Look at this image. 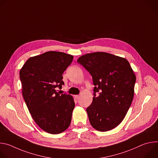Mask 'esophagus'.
I'll use <instances>...</instances> for the list:
<instances>
[{
  "label": "esophagus",
  "mask_w": 158,
  "mask_h": 158,
  "mask_svg": "<svg viewBox=\"0 0 158 158\" xmlns=\"http://www.w3.org/2000/svg\"><path fill=\"white\" fill-rule=\"evenodd\" d=\"M79 97H80V96H79V95H76V96H74V98H75L76 100H78V99H79Z\"/></svg>",
  "instance_id": "1"
}]
</instances>
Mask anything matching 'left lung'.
I'll use <instances>...</instances> for the list:
<instances>
[{
    "mask_svg": "<svg viewBox=\"0 0 158 158\" xmlns=\"http://www.w3.org/2000/svg\"><path fill=\"white\" fill-rule=\"evenodd\" d=\"M77 62L93 77L94 97L87 109L91 126L106 132L118 126L125 118L134 94L136 76L125 58L104 52L86 54ZM99 92L98 97L95 93Z\"/></svg>",
    "mask_w": 158,
    "mask_h": 158,
    "instance_id": "left-lung-1",
    "label": "left lung"
}]
</instances>
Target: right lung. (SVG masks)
<instances>
[{
  "label": "right lung",
  "instance_id": "1",
  "mask_svg": "<svg viewBox=\"0 0 158 158\" xmlns=\"http://www.w3.org/2000/svg\"><path fill=\"white\" fill-rule=\"evenodd\" d=\"M74 57L62 52L49 51L30 57L20 71L22 95L35 123L52 134L70 126L75 107L71 95L59 93L56 88L64 83L62 74Z\"/></svg>",
  "mask_w": 158,
  "mask_h": 158
}]
</instances>
